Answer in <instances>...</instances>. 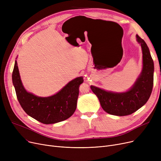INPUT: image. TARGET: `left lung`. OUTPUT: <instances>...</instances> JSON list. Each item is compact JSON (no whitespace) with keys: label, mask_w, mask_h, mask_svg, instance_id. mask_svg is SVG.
I'll list each match as a JSON object with an SVG mask.
<instances>
[{"label":"left lung","mask_w":161,"mask_h":161,"mask_svg":"<svg viewBox=\"0 0 161 161\" xmlns=\"http://www.w3.org/2000/svg\"><path fill=\"white\" fill-rule=\"evenodd\" d=\"M136 40L142 49L143 67L133 86L126 92H114L91 86L103 109L109 114L117 116L130 115L144 105L151 94L153 86V61L145 41L138 35Z\"/></svg>","instance_id":"1"}]
</instances>
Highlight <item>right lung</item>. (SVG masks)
I'll return each instance as SVG.
<instances>
[{"mask_svg": "<svg viewBox=\"0 0 161 161\" xmlns=\"http://www.w3.org/2000/svg\"><path fill=\"white\" fill-rule=\"evenodd\" d=\"M12 81L17 98L23 110L35 119L47 125L64 121L73 115L77 106L79 87L83 79V77L75 78L54 95L37 97L24 88L15 60Z\"/></svg>", "mask_w": 161, "mask_h": 161, "instance_id": "1", "label": "right lung"}]
</instances>
